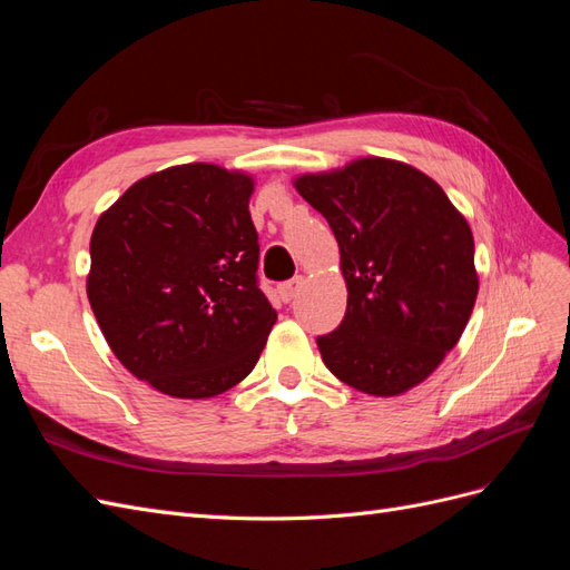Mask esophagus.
<instances>
[{
    "label": "esophagus",
    "instance_id": "34e87169",
    "mask_svg": "<svg viewBox=\"0 0 570 570\" xmlns=\"http://www.w3.org/2000/svg\"><path fill=\"white\" fill-rule=\"evenodd\" d=\"M302 285H304V278H302V275H297V278H292V281L283 283V285L278 287L283 302H292V299H295V295H297V292L302 289Z\"/></svg>",
    "mask_w": 570,
    "mask_h": 570
}]
</instances>
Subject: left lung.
Returning <instances> with one entry per match:
<instances>
[{
	"instance_id": "1",
	"label": "left lung",
	"mask_w": 570,
	"mask_h": 570,
	"mask_svg": "<svg viewBox=\"0 0 570 570\" xmlns=\"http://www.w3.org/2000/svg\"><path fill=\"white\" fill-rule=\"evenodd\" d=\"M340 245L347 312L318 337L323 364L350 387L396 396L454 350L478 297L469 220L419 168L364 157L295 178Z\"/></svg>"
}]
</instances>
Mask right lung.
Returning a JSON list of instances; mask_svg holds the SVG:
<instances>
[{"label": "right lung", "instance_id": "add662e5", "mask_svg": "<svg viewBox=\"0 0 570 570\" xmlns=\"http://www.w3.org/2000/svg\"><path fill=\"white\" fill-rule=\"evenodd\" d=\"M252 176L170 166L130 185L90 239L88 299L111 352L178 400L252 373L278 318L258 289Z\"/></svg>", "mask_w": 570, "mask_h": 570}]
</instances>
